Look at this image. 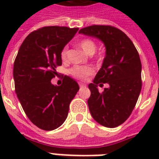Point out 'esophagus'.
<instances>
[{"mask_svg":"<svg viewBox=\"0 0 159 159\" xmlns=\"http://www.w3.org/2000/svg\"><path fill=\"white\" fill-rule=\"evenodd\" d=\"M79 87H80V88H83V87H86L87 86H86V84H84V83H82V82H80Z\"/></svg>","mask_w":159,"mask_h":159,"instance_id":"esophagus-1","label":"esophagus"}]
</instances>
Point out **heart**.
Listing matches in <instances>:
<instances>
[{
  "label": "heart",
  "instance_id": "obj_1",
  "mask_svg": "<svg viewBox=\"0 0 159 159\" xmlns=\"http://www.w3.org/2000/svg\"><path fill=\"white\" fill-rule=\"evenodd\" d=\"M78 45L85 53L89 55L94 54L97 51V43L92 39H83L78 43ZM60 57L62 61H65L67 57V47L65 46L60 52ZM69 74L75 78L85 80L88 76L94 73V69L90 66H74L69 69Z\"/></svg>",
  "mask_w": 159,
  "mask_h": 159
}]
</instances>
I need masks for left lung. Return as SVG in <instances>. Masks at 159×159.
<instances>
[{
	"mask_svg": "<svg viewBox=\"0 0 159 159\" xmlns=\"http://www.w3.org/2000/svg\"><path fill=\"white\" fill-rule=\"evenodd\" d=\"M79 33L101 39L106 49L101 69L88 85L90 113L100 125L117 127L129 117L140 94L142 65L138 51L130 39L114 26H87ZM103 83L109 87L99 93L97 85Z\"/></svg>",
	"mask_w": 159,
	"mask_h": 159,
	"instance_id": "left-lung-1",
	"label": "left lung"
}]
</instances>
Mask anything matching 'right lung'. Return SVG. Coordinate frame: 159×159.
<instances>
[{"label": "right lung", "instance_id": "right-lung-1", "mask_svg": "<svg viewBox=\"0 0 159 159\" xmlns=\"http://www.w3.org/2000/svg\"><path fill=\"white\" fill-rule=\"evenodd\" d=\"M78 30L66 26H45L31 32L20 47L14 62L15 89L25 113L43 130H53L67 119L69 105L79 90L64 76L61 86L51 80L62 65L60 52Z\"/></svg>", "mask_w": 159, "mask_h": 159}]
</instances>
